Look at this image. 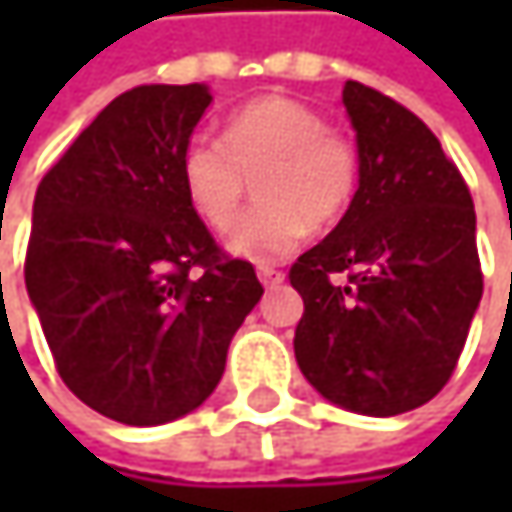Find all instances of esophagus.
Returning a JSON list of instances; mask_svg holds the SVG:
<instances>
[{
    "mask_svg": "<svg viewBox=\"0 0 512 512\" xmlns=\"http://www.w3.org/2000/svg\"><path fill=\"white\" fill-rule=\"evenodd\" d=\"M257 278H260L263 287H275V284L284 281V272H278V269H272V266H260V269H257Z\"/></svg>",
    "mask_w": 512,
    "mask_h": 512,
    "instance_id": "34e87169",
    "label": "esophagus"
}]
</instances>
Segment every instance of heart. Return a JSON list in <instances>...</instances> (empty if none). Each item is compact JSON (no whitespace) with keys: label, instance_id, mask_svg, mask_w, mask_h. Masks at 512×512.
I'll return each mask as SVG.
<instances>
[{"label":"heart","instance_id":"heart-1","mask_svg":"<svg viewBox=\"0 0 512 512\" xmlns=\"http://www.w3.org/2000/svg\"><path fill=\"white\" fill-rule=\"evenodd\" d=\"M257 177V204L225 237L240 260L293 255L314 228L335 225L358 186L356 148L320 112L290 97H260L228 118L225 139L198 133L180 154V183L201 222L225 231Z\"/></svg>","mask_w":512,"mask_h":512}]
</instances>
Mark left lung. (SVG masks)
<instances>
[{"mask_svg": "<svg viewBox=\"0 0 512 512\" xmlns=\"http://www.w3.org/2000/svg\"><path fill=\"white\" fill-rule=\"evenodd\" d=\"M344 109L358 189L335 231L290 269L305 302L293 350L329 403L391 418L433 400L457 367L483 296L477 219L418 115L353 79Z\"/></svg>", "mask_w": 512, "mask_h": 512, "instance_id": "obj_1", "label": "left lung"}]
</instances>
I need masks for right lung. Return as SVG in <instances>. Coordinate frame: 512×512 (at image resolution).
I'll return each mask as SVG.
<instances>
[{"mask_svg": "<svg viewBox=\"0 0 512 512\" xmlns=\"http://www.w3.org/2000/svg\"><path fill=\"white\" fill-rule=\"evenodd\" d=\"M210 103L201 82L115 97L32 207L26 290L58 376L130 427L198 409L263 296L255 266L219 255L183 195L180 154Z\"/></svg>", "mask_w": 512, "mask_h": 512, "instance_id": "1", "label": "right lung"}]
</instances>
